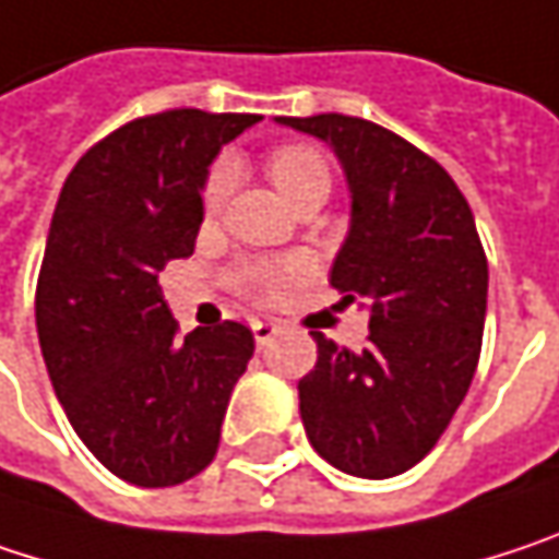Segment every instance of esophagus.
Returning a JSON list of instances; mask_svg holds the SVG:
<instances>
[{"label": "esophagus", "instance_id": "esophagus-1", "mask_svg": "<svg viewBox=\"0 0 559 559\" xmlns=\"http://www.w3.org/2000/svg\"><path fill=\"white\" fill-rule=\"evenodd\" d=\"M280 321H253V337H257V347H266L276 334H280Z\"/></svg>", "mask_w": 559, "mask_h": 559}]
</instances>
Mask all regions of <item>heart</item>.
<instances>
[{
	"label": "heart",
	"mask_w": 559,
	"mask_h": 559,
	"mask_svg": "<svg viewBox=\"0 0 559 559\" xmlns=\"http://www.w3.org/2000/svg\"><path fill=\"white\" fill-rule=\"evenodd\" d=\"M266 174L293 205L328 199V192H331V160L312 144H299V141L276 144L266 154ZM231 186H235V164L228 157H222L212 164L205 186H202V205L209 215L225 205ZM306 270H309V263L302 257L257 253V257L238 260V266L231 270V280L253 302H280L286 296V289L299 276H306Z\"/></svg>",
	"instance_id": "obj_1"
}]
</instances>
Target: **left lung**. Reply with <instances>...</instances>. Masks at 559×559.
I'll list each match as a JSON object with an SVG mask.
<instances>
[{
  "label": "left lung",
  "instance_id": "obj_1",
  "mask_svg": "<svg viewBox=\"0 0 559 559\" xmlns=\"http://www.w3.org/2000/svg\"><path fill=\"white\" fill-rule=\"evenodd\" d=\"M334 147L350 182V235L331 266L344 302L370 306L364 350L312 331L318 364L299 380L312 448L331 466L389 479L448 431L473 383L489 263L451 174L377 121L324 111L276 118Z\"/></svg>",
  "mask_w": 559,
  "mask_h": 559
}]
</instances>
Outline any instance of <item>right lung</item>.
<instances>
[{"label": "right lung", "instance_id": "obj_1", "mask_svg": "<svg viewBox=\"0 0 559 559\" xmlns=\"http://www.w3.org/2000/svg\"><path fill=\"white\" fill-rule=\"evenodd\" d=\"M260 115L167 108L93 144L70 170L37 273L35 321L53 392L118 479L199 476L253 357L241 321L179 334L160 270L189 257L212 157Z\"/></svg>", "mask_w": 559, "mask_h": 559}]
</instances>
